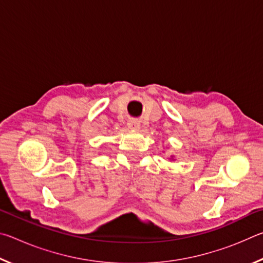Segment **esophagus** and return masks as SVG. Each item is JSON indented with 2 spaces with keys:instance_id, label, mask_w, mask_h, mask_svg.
<instances>
[{
  "instance_id": "34e87169",
  "label": "esophagus",
  "mask_w": 263,
  "mask_h": 263,
  "mask_svg": "<svg viewBox=\"0 0 263 263\" xmlns=\"http://www.w3.org/2000/svg\"><path fill=\"white\" fill-rule=\"evenodd\" d=\"M127 126L130 128H133V130H138L140 127V122L138 119H130L127 122Z\"/></svg>"
}]
</instances>
